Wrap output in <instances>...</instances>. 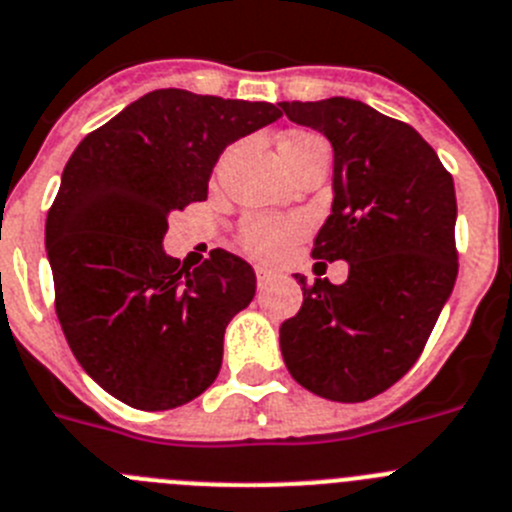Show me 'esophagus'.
Wrapping results in <instances>:
<instances>
[{"label": "esophagus", "mask_w": 512, "mask_h": 512, "mask_svg": "<svg viewBox=\"0 0 512 512\" xmlns=\"http://www.w3.org/2000/svg\"><path fill=\"white\" fill-rule=\"evenodd\" d=\"M255 275H257V285H267L270 280L275 278L273 270H267V267H262V265L255 267Z\"/></svg>", "instance_id": "34e87169"}]
</instances>
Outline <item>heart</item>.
Returning <instances> with one entry per match:
<instances>
[{"label": "heart", "instance_id": "1", "mask_svg": "<svg viewBox=\"0 0 512 512\" xmlns=\"http://www.w3.org/2000/svg\"><path fill=\"white\" fill-rule=\"evenodd\" d=\"M316 135H308V132H290L280 140V150L285 147H296L301 142L311 140ZM301 234V222L298 219H280V216H250L245 224H242V232H239V245L247 255L257 257V260H278L285 255L293 239Z\"/></svg>", "mask_w": 512, "mask_h": 512}]
</instances>
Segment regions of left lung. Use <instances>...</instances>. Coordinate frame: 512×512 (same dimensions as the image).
Segmentation results:
<instances>
[{"label":"left lung","instance_id":"obj_1","mask_svg":"<svg viewBox=\"0 0 512 512\" xmlns=\"http://www.w3.org/2000/svg\"><path fill=\"white\" fill-rule=\"evenodd\" d=\"M290 122L334 147V201L311 255L344 260L342 285H303V306L280 326V352L298 385L336 403H362L416 365L457 280V196L434 147L411 124L362 101H280Z\"/></svg>","mask_w":512,"mask_h":512}]
</instances>
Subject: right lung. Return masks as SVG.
I'll return each instance as SVG.
<instances>
[{"mask_svg":"<svg viewBox=\"0 0 512 512\" xmlns=\"http://www.w3.org/2000/svg\"><path fill=\"white\" fill-rule=\"evenodd\" d=\"M278 117L267 101L158 89L68 158L45 222L55 313L78 365L122 403L168 411L219 375L255 270L227 250L186 270L163 237L170 211L206 199L224 147Z\"/></svg>","mask_w":512,"mask_h":512,"instance_id":"1","label":"right lung"}]
</instances>
